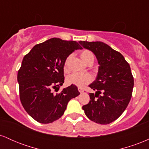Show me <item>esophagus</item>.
<instances>
[{"label":"esophagus","instance_id":"obj_1","mask_svg":"<svg viewBox=\"0 0 149 149\" xmlns=\"http://www.w3.org/2000/svg\"><path fill=\"white\" fill-rule=\"evenodd\" d=\"M78 91H79V92H80V93H83V92H84V91H83V89H82V88H78Z\"/></svg>","mask_w":149,"mask_h":149}]
</instances>
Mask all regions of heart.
I'll use <instances>...</instances> for the list:
<instances>
[{"label":"heart","mask_w":149,"mask_h":149,"mask_svg":"<svg viewBox=\"0 0 149 149\" xmlns=\"http://www.w3.org/2000/svg\"><path fill=\"white\" fill-rule=\"evenodd\" d=\"M80 57H81L82 60L87 64H90V63H93L94 59H95L93 53L91 51L88 50V49H85V50L82 51L80 52ZM70 58H71V56H69V57L66 58L64 63L65 68L66 67V65H67V63ZM92 76L90 74H88V73L80 74V73H73L72 74H71L70 76H68L67 79H66L67 83L69 84L75 85L76 86L80 87V88H82V87L85 86L88 83H90L92 81Z\"/></svg>","instance_id":"1"}]
</instances>
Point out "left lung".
I'll use <instances>...</instances> for the list:
<instances>
[{
	"label": "left lung",
	"instance_id": "1",
	"mask_svg": "<svg viewBox=\"0 0 149 149\" xmlns=\"http://www.w3.org/2000/svg\"><path fill=\"white\" fill-rule=\"evenodd\" d=\"M92 51L100 65L96 79L89 87L90 101L83 107L85 115L92 121L107 125L118 118L131 100L134 78L130 64L120 53L103 42L79 41Z\"/></svg>",
	"mask_w": 149,
	"mask_h": 149
}]
</instances>
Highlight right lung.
I'll use <instances>...</instances> for the list:
<instances>
[{
	"label": "right lung",
	"mask_w": 149,
	"mask_h": 149,
	"mask_svg": "<svg viewBox=\"0 0 149 149\" xmlns=\"http://www.w3.org/2000/svg\"><path fill=\"white\" fill-rule=\"evenodd\" d=\"M78 49L82 47L76 41L53 38L36 45L23 58L17 74L20 100L27 113L38 123L59 119L68 102L80 95L75 85L59 94L52 92L64 83L66 58Z\"/></svg>",
	"instance_id": "add662e5"
}]
</instances>
